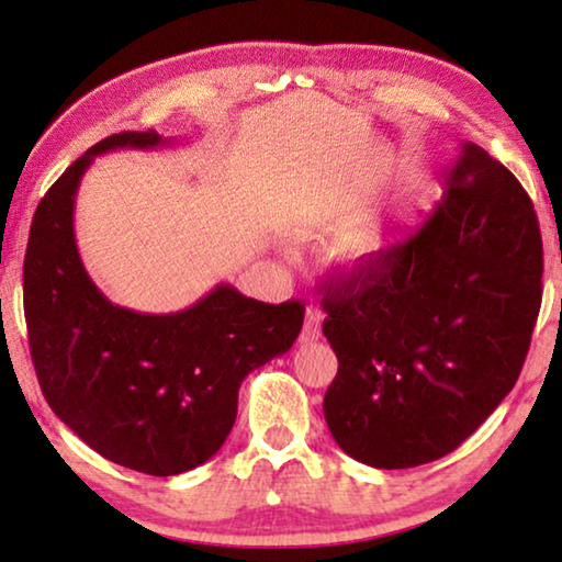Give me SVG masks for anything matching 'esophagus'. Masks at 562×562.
<instances>
[{"instance_id":"obj_1","label":"esophagus","mask_w":562,"mask_h":562,"mask_svg":"<svg viewBox=\"0 0 562 562\" xmlns=\"http://www.w3.org/2000/svg\"><path fill=\"white\" fill-rule=\"evenodd\" d=\"M322 319H325V314L319 310H314V306H306V314H304V329L302 335H299V340L302 342H314L322 337Z\"/></svg>"}]
</instances>
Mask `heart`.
<instances>
[{"label": "heart", "instance_id": "b5f03b06", "mask_svg": "<svg viewBox=\"0 0 562 562\" xmlns=\"http://www.w3.org/2000/svg\"><path fill=\"white\" fill-rule=\"evenodd\" d=\"M383 235L375 227H363L342 245V260L350 268H368L381 258Z\"/></svg>", "mask_w": 562, "mask_h": 562}]
</instances>
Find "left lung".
Instances as JSON below:
<instances>
[{"label": "left lung", "mask_w": 562, "mask_h": 562, "mask_svg": "<svg viewBox=\"0 0 562 562\" xmlns=\"http://www.w3.org/2000/svg\"><path fill=\"white\" fill-rule=\"evenodd\" d=\"M442 202L409 240L329 283L337 356L325 419L350 458L414 468L448 456L514 389L542 302L532 199L463 143Z\"/></svg>", "instance_id": "left-lung-1"}]
</instances>
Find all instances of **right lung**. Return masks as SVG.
Listing matches in <instances>:
<instances>
[{"label":"right lung","instance_id":"add662e5","mask_svg":"<svg viewBox=\"0 0 562 562\" xmlns=\"http://www.w3.org/2000/svg\"><path fill=\"white\" fill-rule=\"evenodd\" d=\"M158 145L171 137L120 133L66 168L35 210L22 291L30 356L56 417L112 463L176 475L222 448L245 375L294 345L304 306L220 283L189 310L143 314L97 289L76 248V191L102 153Z\"/></svg>","mask_w":562,"mask_h":562}]
</instances>
